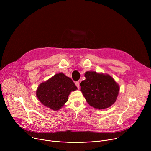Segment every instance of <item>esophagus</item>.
Wrapping results in <instances>:
<instances>
[{"label":"esophagus","instance_id":"1","mask_svg":"<svg viewBox=\"0 0 151 151\" xmlns=\"http://www.w3.org/2000/svg\"><path fill=\"white\" fill-rule=\"evenodd\" d=\"M75 85L76 86L78 89H80V83H79V81L75 82Z\"/></svg>","mask_w":151,"mask_h":151}]
</instances>
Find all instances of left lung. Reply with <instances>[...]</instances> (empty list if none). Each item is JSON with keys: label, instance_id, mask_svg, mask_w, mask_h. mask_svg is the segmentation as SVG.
Instances as JSON below:
<instances>
[{"label": "left lung", "instance_id": "left-lung-1", "mask_svg": "<svg viewBox=\"0 0 151 151\" xmlns=\"http://www.w3.org/2000/svg\"><path fill=\"white\" fill-rule=\"evenodd\" d=\"M84 76L86 80L80 83V91L90 106L102 109L114 104L120 88L111 76L88 71Z\"/></svg>", "mask_w": 151, "mask_h": 151}]
</instances>
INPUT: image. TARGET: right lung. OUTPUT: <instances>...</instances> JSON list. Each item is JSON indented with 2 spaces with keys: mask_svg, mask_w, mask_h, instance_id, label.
Segmentation results:
<instances>
[{
  "mask_svg": "<svg viewBox=\"0 0 151 151\" xmlns=\"http://www.w3.org/2000/svg\"><path fill=\"white\" fill-rule=\"evenodd\" d=\"M76 89L77 87L71 78L59 73L40 84L36 96L45 106L58 111L68 101L71 92Z\"/></svg>",
  "mask_w": 151,
  "mask_h": 151,
  "instance_id": "obj_1",
  "label": "right lung"
}]
</instances>
